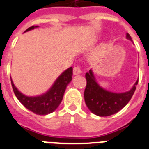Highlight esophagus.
Here are the masks:
<instances>
[{
    "instance_id": "34e87169",
    "label": "esophagus",
    "mask_w": 149,
    "mask_h": 149,
    "mask_svg": "<svg viewBox=\"0 0 149 149\" xmlns=\"http://www.w3.org/2000/svg\"><path fill=\"white\" fill-rule=\"evenodd\" d=\"M81 72H82V70L79 65H76V66L73 67V73H74V75L80 74Z\"/></svg>"
}]
</instances>
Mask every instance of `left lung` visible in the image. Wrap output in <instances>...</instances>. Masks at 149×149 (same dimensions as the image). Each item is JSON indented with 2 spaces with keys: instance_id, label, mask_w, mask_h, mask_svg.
<instances>
[{
  "instance_id": "left-lung-1",
  "label": "left lung",
  "mask_w": 149,
  "mask_h": 149,
  "mask_svg": "<svg viewBox=\"0 0 149 149\" xmlns=\"http://www.w3.org/2000/svg\"><path fill=\"white\" fill-rule=\"evenodd\" d=\"M126 38L132 41L128 33L126 35ZM86 86L84 91L85 103L92 113L100 117L114 114L126 106L134 94L139 83L138 79L129 91L117 93L106 91L100 86L91 70L86 73Z\"/></svg>"
}]
</instances>
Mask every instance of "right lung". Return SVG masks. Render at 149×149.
Here are the masks:
<instances>
[{
  "mask_svg": "<svg viewBox=\"0 0 149 149\" xmlns=\"http://www.w3.org/2000/svg\"><path fill=\"white\" fill-rule=\"evenodd\" d=\"M37 27L31 26L25 31H30ZM72 67L68 68L56 79L53 85L46 93L36 97L25 96L15 87L11 78L10 81L16 97L28 110L38 115H46L53 112L60 104L65 88L72 80Z\"/></svg>",
  "mask_w": 149,
  "mask_h": 149,
  "instance_id": "obj_1",
  "label": "right lung"
}]
</instances>
